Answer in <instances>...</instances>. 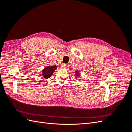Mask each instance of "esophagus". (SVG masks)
I'll use <instances>...</instances> for the list:
<instances>
[{
	"instance_id": "obj_1",
	"label": "esophagus",
	"mask_w": 132,
	"mask_h": 132,
	"mask_svg": "<svg viewBox=\"0 0 132 132\" xmlns=\"http://www.w3.org/2000/svg\"><path fill=\"white\" fill-rule=\"evenodd\" d=\"M67 64H62L61 65V67L63 69H66L67 68Z\"/></svg>"
}]
</instances>
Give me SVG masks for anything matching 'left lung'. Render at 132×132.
Here are the masks:
<instances>
[{"label": "left lung", "instance_id": "1", "mask_svg": "<svg viewBox=\"0 0 132 132\" xmlns=\"http://www.w3.org/2000/svg\"><path fill=\"white\" fill-rule=\"evenodd\" d=\"M77 73H78V71H77ZM77 75L79 76V74H77Z\"/></svg>", "mask_w": 132, "mask_h": 132}]
</instances>
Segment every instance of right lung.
<instances>
[{"mask_svg":"<svg viewBox=\"0 0 132 132\" xmlns=\"http://www.w3.org/2000/svg\"><path fill=\"white\" fill-rule=\"evenodd\" d=\"M56 65L49 66L46 68L44 69L42 71V75L43 76V77L45 79L50 78L54 72V71L56 69Z\"/></svg>","mask_w":132,"mask_h":132,"instance_id":"obj_1","label":"right lung"}]
</instances>
